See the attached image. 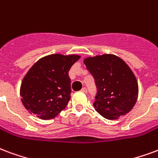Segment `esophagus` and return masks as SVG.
Returning a JSON list of instances; mask_svg holds the SVG:
<instances>
[{
	"instance_id": "esophagus-1",
	"label": "esophagus",
	"mask_w": 158,
	"mask_h": 158,
	"mask_svg": "<svg viewBox=\"0 0 158 158\" xmlns=\"http://www.w3.org/2000/svg\"><path fill=\"white\" fill-rule=\"evenodd\" d=\"M81 91H82L83 93H85V94H86V93H87V89H86V88H83L82 89H81Z\"/></svg>"
}]
</instances>
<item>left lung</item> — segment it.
I'll return each mask as SVG.
<instances>
[{"label": "left lung", "mask_w": 158, "mask_h": 158, "mask_svg": "<svg viewBox=\"0 0 158 158\" xmlns=\"http://www.w3.org/2000/svg\"><path fill=\"white\" fill-rule=\"evenodd\" d=\"M84 64L96 85L95 110L108 120L131 111L137 100L138 84L129 66L113 54L89 57Z\"/></svg>", "instance_id": "obj_1"}]
</instances>
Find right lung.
<instances>
[{
	"instance_id": "obj_1",
	"label": "right lung",
	"mask_w": 158,
	"mask_h": 158,
	"mask_svg": "<svg viewBox=\"0 0 158 158\" xmlns=\"http://www.w3.org/2000/svg\"><path fill=\"white\" fill-rule=\"evenodd\" d=\"M80 56L51 54L40 58L23 78L20 94L29 113L43 120L54 118L67 106L71 85L69 71Z\"/></svg>"
}]
</instances>
